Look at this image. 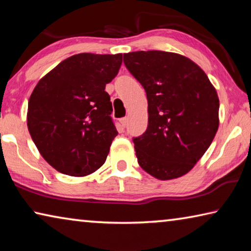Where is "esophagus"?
<instances>
[{"label":"esophagus","instance_id":"obj_1","mask_svg":"<svg viewBox=\"0 0 251 251\" xmlns=\"http://www.w3.org/2000/svg\"><path fill=\"white\" fill-rule=\"evenodd\" d=\"M121 124H122L123 127H126V125H127V118H126V117H123V118H122V120H121Z\"/></svg>","mask_w":251,"mask_h":251}]
</instances>
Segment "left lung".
<instances>
[{
    "instance_id": "left-lung-1",
    "label": "left lung",
    "mask_w": 251,
    "mask_h": 251,
    "mask_svg": "<svg viewBox=\"0 0 251 251\" xmlns=\"http://www.w3.org/2000/svg\"><path fill=\"white\" fill-rule=\"evenodd\" d=\"M148 101V126L133 139L144 171L160 180L184 176L201 158L219 126V99L196 63L180 54H124Z\"/></svg>"
}]
</instances>
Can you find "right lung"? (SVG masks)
Here are the masks:
<instances>
[{"label": "right lung", "mask_w": 251, "mask_h": 251, "mask_svg": "<svg viewBox=\"0 0 251 251\" xmlns=\"http://www.w3.org/2000/svg\"><path fill=\"white\" fill-rule=\"evenodd\" d=\"M122 62V54H76L49 72L33 90L27 128L40 154L57 172L83 177L105 163L118 134L105 86Z\"/></svg>", "instance_id": "1"}]
</instances>
